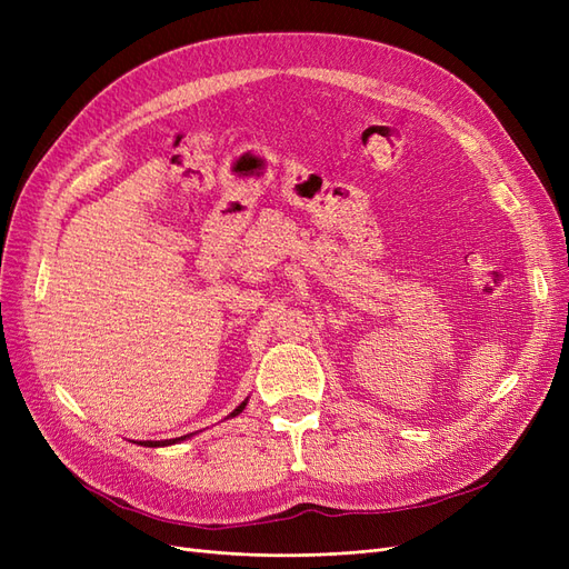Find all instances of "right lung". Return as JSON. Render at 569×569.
<instances>
[{"label":"right lung","mask_w":569,"mask_h":569,"mask_svg":"<svg viewBox=\"0 0 569 569\" xmlns=\"http://www.w3.org/2000/svg\"><path fill=\"white\" fill-rule=\"evenodd\" d=\"M249 401V399H247ZM247 401H242V403H239L232 412H230V416L228 418H234V416H239V412H242L244 410V406H247ZM189 437V435H187ZM187 437H176V439H166V441H140L142 446H149V449H157V446H170V443H178V441H184Z\"/></svg>","instance_id":"1"}]
</instances>
